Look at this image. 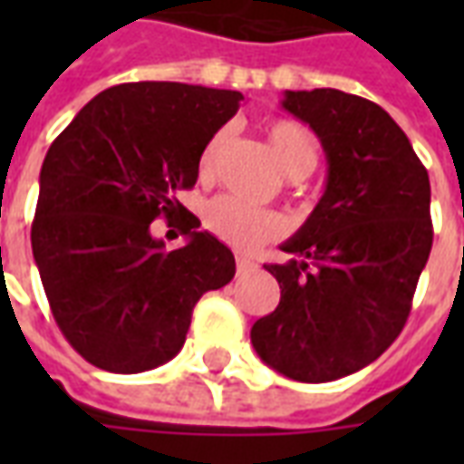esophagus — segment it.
Returning a JSON list of instances; mask_svg holds the SVG:
<instances>
[{"instance_id": "obj_1", "label": "esophagus", "mask_w": 464, "mask_h": 464, "mask_svg": "<svg viewBox=\"0 0 464 464\" xmlns=\"http://www.w3.org/2000/svg\"><path fill=\"white\" fill-rule=\"evenodd\" d=\"M236 268H238V276H243V273L256 271L258 266H256L251 258H246V256H238V258H236Z\"/></svg>"}]
</instances>
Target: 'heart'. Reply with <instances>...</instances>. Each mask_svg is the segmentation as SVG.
Wrapping results in <instances>:
<instances>
[{"label": "heart", "mask_w": 464, "mask_h": 464, "mask_svg": "<svg viewBox=\"0 0 464 464\" xmlns=\"http://www.w3.org/2000/svg\"><path fill=\"white\" fill-rule=\"evenodd\" d=\"M266 139L271 146L276 163L283 173L293 179H301L315 169L318 163V149L313 141L311 131L303 123L293 119H271L266 123ZM228 141V129H218L208 136L198 153V173L201 179H211L216 163L221 159L223 146ZM206 228L236 248H256L266 241H273L283 233L281 216L271 211L253 208L236 196H218L206 206Z\"/></svg>", "instance_id": "1"}]
</instances>
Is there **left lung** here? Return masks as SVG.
Segmentation results:
<instances>
[{
  "label": "left lung",
  "mask_w": 464,
  "mask_h": 464,
  "mask_svg": "<svg viewBox=\"0 0 464 464\" xmlns=\"http://www.w3.org/2000/svg\"><path fill=\"white\" fill-rule=\"evenodd\" d=\"M283 109L318 133L325 193L266 271L278 308L253 323L266 365L328 382L378 360L405 328L430 248V179L385 109L338 89L285 92Z\"/></svg>",
  "instance_id": "8db88e82"
}]
</instances>
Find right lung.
<instances>
[{
    "label": "right lung",
    "mask_w": 464,
    "mask_h": 464,
    "mask_svg": "<svg viewBox=\"0 0 464 464\" xmlns=\"http://www.w3.org/2000/svg\"><path fill=\"white\" fill-rule=\"evenodd\" d=\"M243 102L238 92L131 82L94 96L46 151L32 251L72 348L109 372H143L183 348L193 305L236 273L233 253L176 193ZM181 218L189 243L163 252L150 221Z\"/></svg>",
    "instance_id": "obj_1"
}]
</instances>
